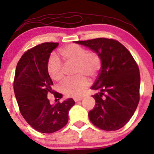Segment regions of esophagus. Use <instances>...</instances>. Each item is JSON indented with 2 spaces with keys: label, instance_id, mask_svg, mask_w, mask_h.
<instances>
[{
  "label": "esophagus",
  "instance_id": "1",
  "mask_svg": "<svg viewBox=\"0 0 154 154\" xmlns=\"http://www.w3.org/2000/svg\"><path fill=\"white\" fill-rule=\"evenodd\" d=\"M82 97H76V98H74V100H75V102H77V101H79V100H81L82 99Z\"/></svg>",
  "mask_w": 154,
  "mask_h": 154
}]
</instances>
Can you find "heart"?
<instances>
[{
    "label": "heart",
    "mask_w": 154,
    "mask_h": 154,
    "mask_svg": "<svg viewBox=\"0 0 154 154\" xmlns=\"http://www.w3.org/2000/svg\"><path fill=\"white\" fill-rule=\"evenodd\" d=\"M60 54L67 64H75V78L65 79L60 85V90L69 97L81 95L89 84L86 77L93 78L101 67V59L97 53L76 44L62 48ZM63 65L57 56L53 55L47 64V71L51 79L59 81L63 78Z\"/></svg>",
    "instance_id": "heart-1"
}]
</instances>
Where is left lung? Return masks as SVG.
Returning a JSON list of instances; mask_svg holds the SVG:
<instances>
[{
  "label": "left lung",
  "mask_w": 154,
  "mask_h": 154,
  "mask_svg": "<svg viewBox=\"0 0 154 154\" xmlns=\"http://www.w3.org/2000/svg\"><path fill=\"white\" fill-rule=\"evenodd\" d=\"M97 53L101 68L92 90L94 109L88 113L97 128L114 131L125 126L137 109L140 100V76L137 63L122 43L114 39L96 38L75 41Z\"/></svg>",
  "instance_id": "left-lung-1"
}]
</instances>
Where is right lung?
Here are the masks:
<instances>
[{"mask_svg": "<svg viewBox=\"0 0 154 154\" xmlns=\"http://www.w3.org/2000/svg\"><path fill=\"white\" fill-rule=\"evenodd\" d=\"M58 43H44L24 53L16 68L14 91L19 111L26 122L37 131L53 133L68 122L69 111L75 104L72 98L51 105L48 94L55 98L62 94L54 92L53 81L47 71L50 55Z\"/></svg>", "mask_w": 154, "mask_h": 154, "instance_id": "1", "label": "right lung"}]
</instances>
